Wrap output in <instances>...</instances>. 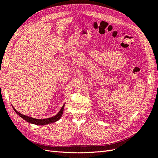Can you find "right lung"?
Segmentation results:
<instances>
[{"mask_svg":"<svg viewBox=\"0 0 158 158\" xmlns=\"http://www.w3.org/2000/svg\"><path fill=\"white\" fill-rule=\"evenodd\" d=\"M64 105H65V104H64V105L62 106L61 109L60 110V111L57 113L56 115H54L53 117H49V118H46V119H36V118H33V117H28L27 115H23V114L19 113L18 110H16V109L13 106V109H14L15 113L18 114L19 117H21L22 119L26 121L27 122L35 124V125L44 126V125H47V124H49V123H52L53 122H56L58 120H59L60 118H61L63 111H64Z\"/></svg>","mask_w":158,"mask_h":158,"instance_id":"obj_1","label":"right lung"}]
</instances>
